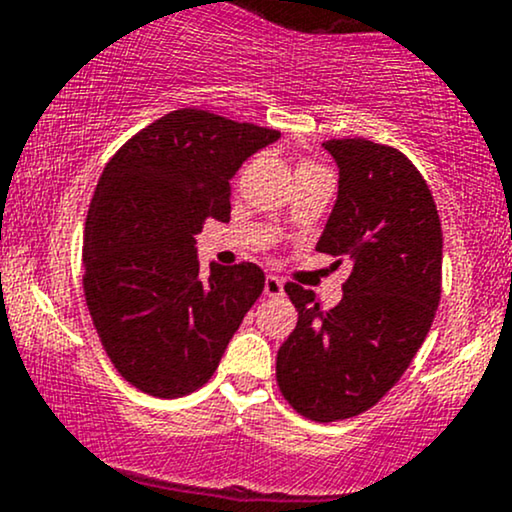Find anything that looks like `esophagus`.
<instances>
[{
  "instance_id": "1",
  "label": "esophagus",
  "mask_w": 512,
  "mask_h": 512,
  "mask_svg": "<svg viewBox=\"0 0 512 512\" xmlns=\"http://www.w3.org/2000/svg\"><path fill=\"white\" fill-rule=\"evenodd\" d=\"M284 293V284H281L279 276H267L264 279V296H281Z\"/></svg>"
}]
</instances>
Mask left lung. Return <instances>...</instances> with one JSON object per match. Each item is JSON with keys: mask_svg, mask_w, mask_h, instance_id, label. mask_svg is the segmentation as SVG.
I'll return each instance as SVG.
<instances>
[{"mask_svg": "<svg viewBox=\"0 0 512 512\" xmlns=\"http://www.w3.org/2000/svg\"><path fill=\"white\" fill-rule=\"evenodd\" d=\"M322 146L339 190L315 250L349 257L351 274L332 310L313 291L284 286L298 325L276 354V383L298 414L330 424L378 404L424 344L440 301L443 231L402 151L366 139Z\"/></svg>", "mask_w": 512, "mask_h": 512, "instance_id": "8db88e82", "label": "left lung"}]
</instances>
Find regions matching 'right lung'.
Returning <instances> with one entry per match:
<instances>
[{
	"mask_svg": "<svg viewBox=\"0 0 512 512\" xmlns=\"http://www.w3.org/2000/svg\"><path fill=\"white\" fill-rule=\"evenodd\" d=\"M276 129L182 108L134 134L105 166L84 231V293L117 373L173 399L214 375L264 289V272L211 262L199 274L204 219H231V180Z\"/></svg>",
	"mask_w": 512,
	"mask_h": 512,
	"instance_id": "obj_1",
	"label": "right lung"
}]
</instances>
